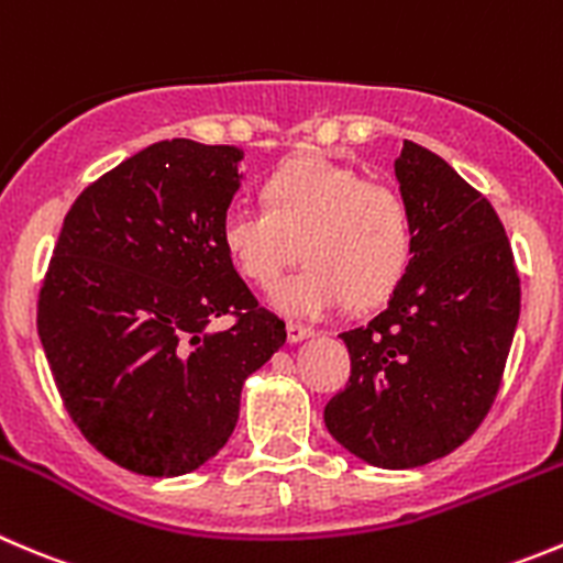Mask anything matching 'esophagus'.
Listing matches in <instances>:
<instances>
[{"label": "esophagus", "instance_id": "obj_1", "mask_svg": "<svg viewBox=\"0 0 563 563\" xmlns=\"http://www.w3.org/2000/svg\"><path fill=\"white\" fill-rule=\"evenodd\" d=\"M286 332H288V341L291 343H299V341H305V338L316 335L313 327H305V324H299V321H288Z\"/></svg>", "mask_w": 563, "mask_h": 563}]
</instances>
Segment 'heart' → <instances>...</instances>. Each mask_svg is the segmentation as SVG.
<instances>
[{
    "mask_svg": "<svg viewBox=\"0 0 563 563\" xmlns=\"http://www.w3.org/2000/svg\"><path fill=\"white\" fill-rule=\"evenodd\" d=\"M266 203H236L222 220V244L247 280L272 286L299 244L308 261L277 283L272 308L299 319L374 305L401 280L412 253V222L401 192L363 181L357 170L321 156L288 162L266 184Z\"/></svg>",
    "mask_w": 563,
    "mask_h": 563,
    "instance_id": "obj_1",
    "label": "heart"
}]
</instances>
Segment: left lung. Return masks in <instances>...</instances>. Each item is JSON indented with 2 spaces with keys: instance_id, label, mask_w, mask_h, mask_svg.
Instances as JSON below:
<instances>
[{
  "instance_id": "obj_1",
  "label": "left lung",
  "mask_w": 563,
  "mask_h": 563,
  "mask_svg": "<svg viewBox=\"0 0 563 563\" xmlns=\"http://www.w3.org/2000/svg\"><path fill=\"white\" fill-rule=\"evenodd\" d=\"M393 167L412 258L387 308L341 332L352 376L324 423L357 460L407 471L460 449L493 407L520 319V277L495 209L449 162L404 140Z\"/></svg>"
}]
</instances>
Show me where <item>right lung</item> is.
Instances as JSON below:
<instances>
[{"label": "right lung", "mask_w": 563, "mask_h": 563, "mask_svg": "<svg viewBox=\"0 0 563 563\" xmlns=\"http://www.w3.org/2000/svg\"><path fill=\"white\" fill-rule=\"evenodd\" d=\"M244 151L165 140L85 189L65 214L37 335L65 409L140 476L198 471L236 429L242 387L286 343L222 244ZM220 314L238 319L209 331Z\"/></svg>", "instance_id": "1"}]
</instances>
